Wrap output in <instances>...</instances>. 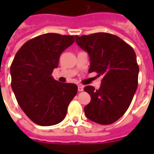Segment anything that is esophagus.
<instances>
[{"instance_id":"1","label":"esophagus","mask_w":154,"mask_h":154,"mask_svg":"<svg viewBox=\"0 0 154 154\" xmlns=\"http://www.w3.org/2000/svg\"><path fill=\"white\" fill-rule=\"evenodd\" d=\"M83 89H84V86L83 85H79L78 86V90L79 91V92H82V91H83Z\"/></svg>"}]
</instances>
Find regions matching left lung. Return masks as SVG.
Here are the masks:
<instances>
[{
    "label": "left lung",
    "instance_id": "obj_1",
    "mask_svg": "<svg viewBox=\"0 0 154 154\" xmlns=\"http://www.w3.org/2000/svg\"><path fill=\"white\" fill-rule=\"evenodd\" d=\"M76 44L89 53V72L103 76L99 89L87 85L91 101L84 108L86 117L109 125L126 112L138 85L139 66L133 48L116 35L99 32L75 36Z\"/></svg>",
    "mask_w": 154,
    "mask_h": 154
}]
</instances>
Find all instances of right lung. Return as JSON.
<instances>
[{
    "mask_svg": "<svg viewBox=\"0 0 154 154\" xmlns=\"http://www.w3.org/2000/svg\"><path fill=\"white\" fill-rule=\"evenodd\" d=\"M75 42L73 35L48 33L25 42L11 65V88L17 103L34 123L43 126L62 122L78 86L61 83L51 73L62 51Z\"/></svg>",
    "mask_w": 154,
    "mask_h": 154,
    "instance_id": "right-lung-1",
    "label": "right lung"
}]
</instances>
